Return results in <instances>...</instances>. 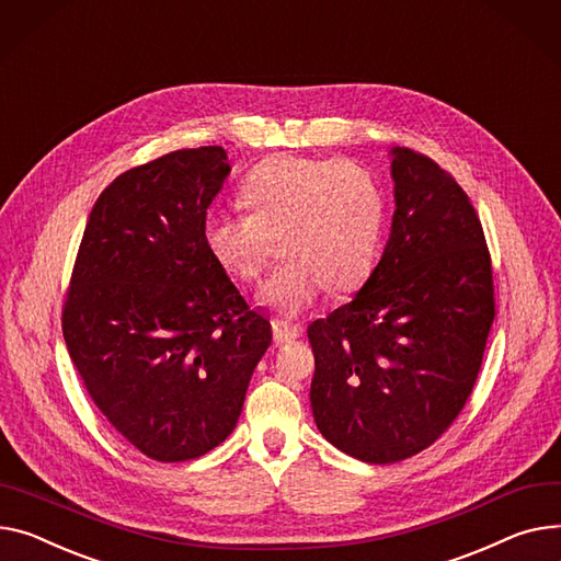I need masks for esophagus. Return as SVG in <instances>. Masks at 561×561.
<instances>
[{
  "label": "esophagus",
  "instance_id": "esophagus-1",
  "mask_svg": "<svg viewBox=\"0 0 561 561\" xmlns=\"http://www.w3.org/2000/svg\"><path fill=\"white\" fill-rule=\"evenodd\" d=\"M300 335H302V329L286 327V324H282V322H275V324H273V339H275L277 345L293 343V341L300 339Z\"/></svg>",
  "mask_w": 561,
  "mask_h": 561
}]
</instances>
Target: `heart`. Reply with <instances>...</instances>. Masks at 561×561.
<instances>
[{
  "instance_id": "1",
  "label": "heart",
  "mask_w": 561,
  "mask_h": 561,
  "mask_svg": "<svg viewBox=\"0 0 561 561\" xmlns=\"http://www.w3.org/2000/svg\"><path fill=\"white\" fill-rule=\"evenodd\" d=\"M250 211L214 209L203 237L218 264L252 282L282 241L288 264L277 268L259 300L282 320L305 316L327 288H358L375 268L386 196L377 178L350 160L275 156L256 164L241 184Z\"/></svg>"
}]
</instances>
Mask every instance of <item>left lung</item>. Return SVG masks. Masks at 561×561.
<instances>
[{"mask_svg":"<svg viewBox=\"0 0 561 561\" xmlns=\"http://www.w3.org/2000/svg\"><path fill=\"white\" fill-rule=\"evenodd\" d=\"M394 214L381 261L350 305L309 324L311 408L343 454L390 465L454 424L494 322L492 259L462 186L390 148Z\"/></svg>","mask_w":561,"mask_h":561,"instance_id":"obj_1","label":"left lung"}]
</instances>
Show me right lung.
I'll use <instances>...</instances> for the list:
<instances>
[{"label": "right lung", "mask_w": 561, "mask_h": 561, "mask_svg": "<svg viewBox=\"0 0 561 561\" xmlns=\"http://www.w3.org/2000/svg\"><path fill=\"white\" fill-rule=\"evenodd\" d=\"M230 171L220 146H201L122 173L71 273L69 356L105 420L160 462L201 458L234 431L273 341L203 237Z\"/></svg>", "instance_id": "1"}]
</instances>
